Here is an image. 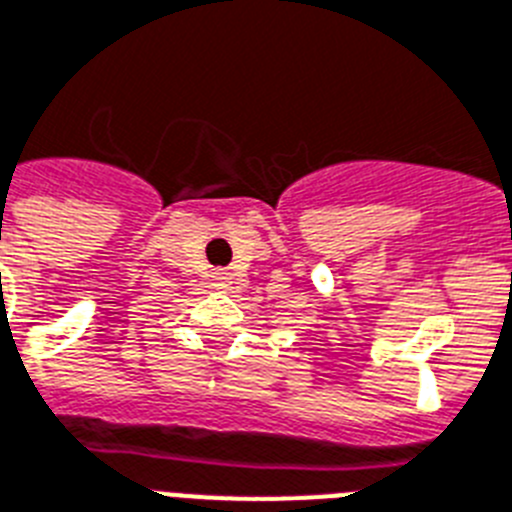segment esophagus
<instances>
[{
    "label": "esophagus",
    "instance_id": "obj_1",
    "mask_svg": "<svg viewBox=\"0 0 512 512\" xmlns=\"http://www.w3.org/2000/svg\"><path fill=\"white\" fill-rule=\"evenodd\" d=\"M227 279H230L227 274H217V277H214V287H220V290L222 287H227Z\"/></svg>",
    "mask_w": 512,
    "mask_h": 512
}]
</instances>
